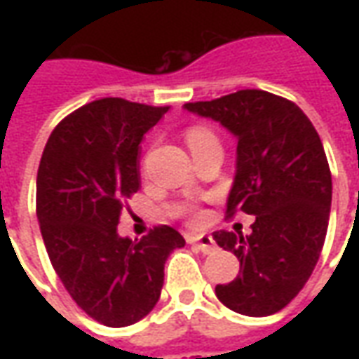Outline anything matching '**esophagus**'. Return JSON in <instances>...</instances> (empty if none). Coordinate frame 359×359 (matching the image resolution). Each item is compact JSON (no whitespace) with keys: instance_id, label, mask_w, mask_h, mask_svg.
Returning a JSON list of instances; mask_svg holds the SVG:
<instances>
[{"instance_id":"obj_1","label":"esophagus","mask_w":359,"mask_h":359,"mask_svg":"<svg viewBox=\"0 0 359 359\" xmlns=\"http://www.w3.org/2000/svg\"><path fill=\"white\" fill-rule=\"evenodd\" d=\"M188 244L196 246L203 254H211L213 250L217 248V244H215V241L211 238L210 234H190L188 236Z\"/></svg>"}]
</instances>
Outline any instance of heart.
Returning <instances> with one entry per match:
<instances>
[{
    "label": "heart",
    "instance_id": "heart-1",
    "mask_svg": "<svg viewBox=\"0 0 359 359\" xmlns=\"http://www.w3.org/2000/svg\"><path fill=\"white\" fill-rule=\"evenodd\" d=\"M184 138H187L188 148L192 154L196 151H200V149L211 148V146H219V140L215 134L211 133L210 128H205V126H190L184 134ZM190 219L192 221H198L200 215L198 213H190Z\"/></svg>",
    "mask_w": 359,
    "mask_h": 359
}]
</instances>
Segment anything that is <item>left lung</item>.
I'll return each instance as SVG.
<instances>
[{"instance_id":"obj_1","label":"left lung","mask_w":359,"mask_h":359,"mask_svg":"<svg viewBox=\"0 0 359 359\" xmlns=\"http://www.w3.org/2000/svg\"><path fill=\"white\" fill-rule=\"evenodd\" d=\"M184 109L236 136V175L226 215H254L252 233L217 231L213 241L241 262L234 280L215 286L226 308L250 317L277 313L300 292L323 250L332 180L316 126L290 100L238 90Z\"/></svg>"}]
</instances>
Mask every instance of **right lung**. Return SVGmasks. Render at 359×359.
I'll list each match as a JSON object with an SVG mask.
<instances>
[{"label":"right lung","instance_id":"1","mask_svg":"<svg viewBox=\"0 0 359 359\" xmlns=\"http://www.w3.org/2000/svg\"><path fill=\"white\" fill-rule=\"evenodd\" d=\"M169 107L123 97L82 105L59 123L36 179V215L53 269L76 306L107 327L146 317L159 300L165 262L184 238L154 226L140 241L117 233L140 188L142 136Z\"/></svg>","mask_w":359,"mask_h":359}]
</instances>
